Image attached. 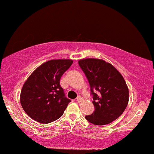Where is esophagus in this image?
<instances>
[{"label": "esophagus", "mask_w": 154, "mask_h": 154, "mask_svg": "<svg viewBox=\"0 0 154 154\" xmlns=\"http://www.w3.org/2000/svg\"><path fill=\"white\" fill-rule=\"evenodd\" d=\"M82 101H83V99H82V96H78V97L77 98V102H82Z\"/></svg>", "instance_id": "34e87169"}]
</instances>
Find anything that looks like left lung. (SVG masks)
<instances>
[{"instance_id":"left-lung-1","label":"left lung","mask_w":154,"mask_h":154,"mask_svg":"<svg viewBox=\"0 0 154 154\" xmlns=\"http://www.w3.org/2000/svg\"><path fill=\"white\" fill-rule=\"evenodd\" d=\"M91 87L95 110L87 121L102 126L121 116L129 102V88L121 74L102 59L85 58L78 61Z\"/></svg>"}]
</instances>
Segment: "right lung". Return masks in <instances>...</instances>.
Instances as JSON below:
<instances>
[{
	"label": "right lung",
	"mask_w": 154,
	"mask_h": 154,
	"mask_svg": "<svg viewBox=\"0 0 154 154\" xmlns=\"http://www.w3.org/2000/svg\"><path fill=\"white\" fill-rule=\"evenodd\" d=\"M72 63L70 59L48 60L27 79L22 88L20 103L32 119L49 124L63 116L71 100L65 96L60 80Z\"/></svg>",
	"instance_id": "add662e5"
}]
</instances>
